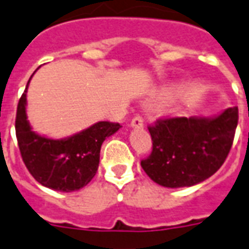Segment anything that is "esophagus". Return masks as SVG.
<instances>
[{"instance_id":"obj_1","label":"esophagus","mask_w":249,"mask_h":249,"mask_svg":"<svg viewBox=\"0 0 249 249\" xmlns=\"http://www.w3.org/2000/svg\"><path fill=\"white\" fill-rule=\"evenodd\" d=\"M133 128H142L143 126V119L140 116V115H137L132 119V123H130Z\"/></svg>"}]
</instances>
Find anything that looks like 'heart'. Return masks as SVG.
Returning <instances> with one entry per match:
<instances>
[{"label":"heart","instance_id":"b5f03b06","mask_svg":"<svg viewBox=\"0 0 249 249\" xmlns=\"http://www.w3.org/2000/svg\"><path fill=\"white\" fill-rule=\"evenodd\" d=\"M170 95V90H168V89H164V90H161V91H160L159 94H158V99H165V98H168Z\"/></svg>","mask_w":249,"mask_h":249}]
</instances>
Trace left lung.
Returning a JSON list of instances; mask_svg holds the SVG:
<instances>
[{
	"label": "left lung",
	"instance_id": "obj_1",
	"mask_svg": "<svg viewBox=\"0 0 249 249\" xmlns=\"http://www.w3.org/2000/svg\"><path fill=\"white\" fill-rule=\"evenodd\" d=\"M238 107L213 119L164 117L148 125L152 151L141 161L148 177L164 187L196 185L220 169L231 150Z\"/></svg>",
	"mask_w": 249,
	"mask_h": 249
}]
</instances>
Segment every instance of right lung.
I'll return each instance as SVG.
<instances>
[{
    "instance_id": "add662e5",
    "label": "right lung",
    "mask_w": 249,
    "mask_h": 249,
    "mask_svg": "<svg viewBox=\"0 0 249 249\" xmlns=\"http://www.w3.org/2000/svg\"><path fill=\"white\" fill-rule=\"evenodd\" d=\"M27 88L19 99L15 117V133L21 159L41 185L63 193L80 190L97 173L103 141L117 132L121 125L99 121L66 140L41 137L33 132L27 120Z\"/></svg>"
}]
</instances>
